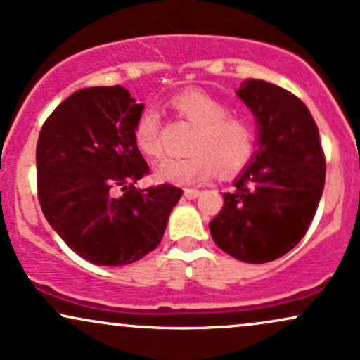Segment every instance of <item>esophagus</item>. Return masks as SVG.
<instances>
[{
  "instance_id": "esophagus-1",
  "label": "esophagus",
  "mask_w": 360,
  "mask_h": 360,
  "mask_svg": "<svg viewBox=\"0 0 360 360\" xmlns=\"http://www.w3.org/2000/svg\"><path fill=\"white\" fill-rule=\"evenodd\" d=\"M200 194H201L200 189H194V188H186L184 189V196L188 198V200H196Z\"/></svg>"
}]
</instances>
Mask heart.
<instances>
[{
  "instance_id": "heart-1",
  "label": "heart",
  "mask_w": 360,
  "mask_h": 360,
  "mask_svg": "<svg viewBox=\"0 0 360 360\" xmlns=\"http://www.w3.org/2000/svg\"><path fill=\"white\" fill-rule=\"evenodd\" d=\"M169 108L194 125L188 155L167 157L155 169L157 179L179 186L203 184L220 172L232 176L249 164L255 148V131L243 117L201 89H188L169 100ZM135 146L146 157L162 155L160 118L155 110H143L134 125Z\"/></svg>"
}]
</instances>
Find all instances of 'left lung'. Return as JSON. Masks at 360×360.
<instances>
[{
  "label": "left lung",
  "instance_id": "left-lung-1",
  "mask_svg": "<svg viewBox=\"0 0 360 360\" xmlns=\"http://www.w3.org/2000/svg\"><path fill=\"white\" fill-rule=\"evenodd\" d=\"M259 128V150L223 194L210 221L214 243L232 257L264 264L283 257L308 232L325 188L320 134L300 98L271 82L249 79L237 91Z\"/></svg>",
  "mask_w": 360,
  "mask_h": 360
}]
</instances>
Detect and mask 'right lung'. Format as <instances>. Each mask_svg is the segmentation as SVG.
<instances>
[{"label":"right lung","mask_w":360,"mask_h":360,"mask_svg":"<svg viewBox=\"0 0 360 360\" xmlns=\"http://www.w3.org/2000/svg\"><path fill=\"white\" fill-rule=\"evenodd\" d=\"M142 110L122 86L79 89L45 120L37 142L45 218L77 255L98 266L146 257L183 196L171 184L135 188L150 172L134 140Z\"/></svg>","instance_id":"obj_1"}]
</instances>
